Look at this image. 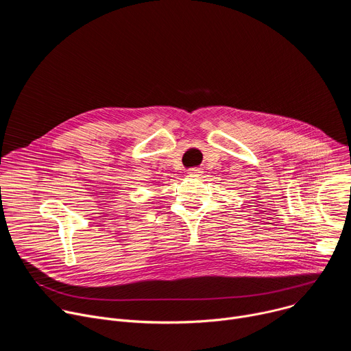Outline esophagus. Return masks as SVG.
<instances>
[{"label":"esophagus","mask_w":351,"mask_h":351,"mask_svg":"<svg viewBox=\"0 0 351 351\" xmlns=\"http://www.w3.org/2000/svg\"><path fill=\"white\" fill-rule=\"evenodd\" d=\"M189 173L190 175H198V173H202V169H199V168H190Z\"/></svg>","instance_id":"esophagus-1"}]
</instances>
